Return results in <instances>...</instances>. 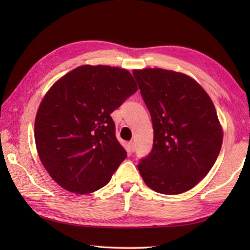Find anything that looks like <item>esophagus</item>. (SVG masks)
I'll return each instance as SVG.
<instances>
[{
	"mask_svg": "<svg viewBox=\"0 0 250 250\" xmlns=\"http://www.w3.org/2000/svg\"><path fill=\"white\" fill-rule=\"evenodd\" d=\"M129 147H130V150H131V152H134V150H135L134 142H130V143H129Z\"/></svg>",
	"mask_w": 250,
	"mask_h": 250,
	"instance_id": "esophagus-1",
	"label": "esophagus"
}]
</instances>
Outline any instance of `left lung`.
Segmentation results:
<instances>
[{
	"label": "left lung",
	"instance_id": "1",
	"mask_svg": "<svg viewBox=\"0 0 250 250\" xmlns=\"http://www.w3.org/2000/svg\"><path fill=\"white\" fill-rule=\"evenodd\" d=\"M153 126L152 149L137 164L156 192L179 194L213 167L222 130L215 106L194 79L182 73L144 68L133 72Z\"/></svg>",
	"mask_w": 250,
	"mask_h": 250
}]
</instances>
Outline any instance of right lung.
<instances>
[{"label":"right lung","instance_id":"obj_1","mask_svg":"<svg viewBox=\"0 0 250 250\" xmlns=\"http://www.w3.org/2000/svg\"><path fill=\"white\" fill-rule=\"evenodd\" d=\"M136 91L124 68L82 65L46 93L35 118V144L46 171L62 188L86 194L109 183L126 158L110 114Z\"/></svg>","mask_w":250,"mask_h":250}]
</instances>
